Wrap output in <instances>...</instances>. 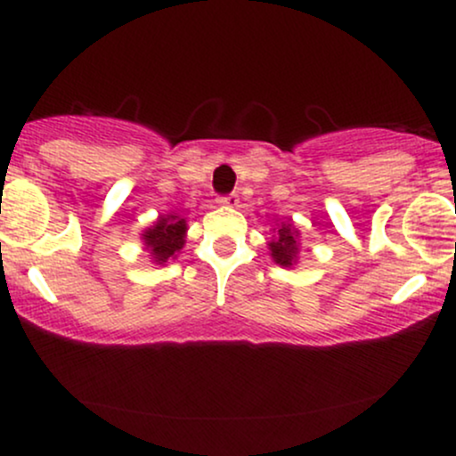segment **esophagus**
I'll list each match as a JSON object with an SVG mask.
<instances>
[{"label": "esophagus", "mask_w": 456, "mask_h": 456, "mask_svg": "<svg viewBox=\"0 0 456 456\" xmlns=\"http://www.w3.org/2000/svg\"><path fill=\"white\" fill-rule=\"evenodd\" d=\"M218 203H221V206H227V208H235L240 203V197L235 195V192H232V195L218 197Z\"/></svg>", "instance_id": "esophagus-1"}]
</instances>
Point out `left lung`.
<instances>
[{"mask_svg": "<svg viewBox=\"0 0 456 456\" xmlns=\"http://www.w3.org/2000/svg\"><path fill=\"white\" fill-rule=\"evenodd\" d=\"M274 240L268 244L272 259L279 265H285V268H291L297 259V250H300V242H297V229L289 221L281 223L274 232Z\"/></svg>", "mask_w": 456, "mask_h": 456, "instance_id": "8db88e82", "label": "left lung"}]
</instances>
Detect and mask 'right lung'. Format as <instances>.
<instances>
[{
    "label": "right lung",
    "mask_w": 456,
    "mask_h": 456,
    "mask_svg": "<svg viewBox=\"0 0 456 456\" xmlns=\"http://www.w3.org/2000/svg\"><path fill=\"white\" fill-rule=\"evenodd\" d=\"M184 218L175 216V214H165V216H159V221L151 227L145 229L141 238H143L145 248L150 250V257L154 259V264L162 265L169 259H175V253H180V248L184 246Z\"/></svg>",
    "instance_id": "1"
}]
</instances>
